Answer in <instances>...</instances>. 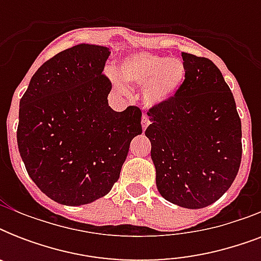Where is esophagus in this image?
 <instances>
[{
    "instance_id": "obj_1",
    "label": "esophagus",
    "mask_w": 261,
    "mask_h": 261,
    "mask_svg": "<svg viewBox=\"0 0 261 261\" xmlns=\"http://www.w3.org/2000/svg\"><path fill=\"white\" fill-rule=\"evenodd\" d=\"M149 124H150V120H149V118H147L146 115H143L142 116V128L143 130H146Z\"/></svg>"
}]
</instances>
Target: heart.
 Returning <instances> with one entry per match:
<instances>
[{"instance_id": "1", "label": "heart", "mask_w": 261, "mask_h": 261, "mask_svg": "<svg viewBox=\"0 0 261 261\" xmlns=\"http://www.w3.org/2000/svg\"><path fill=\"white\" fill-rule=\"evenodd\" d=\"M120 77L124 81L143 87V101L147 106H155L172 97L181 87L186 69L177 59L139 53L127 57L120 65ZM116 88L124 89L118 79H114Z\"/></svg>"}]
</instances>
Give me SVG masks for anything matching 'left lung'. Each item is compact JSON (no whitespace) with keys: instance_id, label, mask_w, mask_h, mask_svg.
I'll return each instance as SVG.
<instances>
[{"instance_id":"obj_1","label":"left lung","mask_w":261,"mask_h":261,"mask_svg":"<svg viewBox=\"0 0 261 261\" xmlns=\"http://www.w3.org/2000/svg\"><path fill=\"white\" fill-rule=\"evenodd\" d=\"M177 92L147 111L155 184L168 202L203 208L218 200L239 173L241 120L230 88L214 62L182 53Z\"/></svg>"}]
</instances>
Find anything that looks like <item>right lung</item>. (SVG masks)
<instances>
[{
  "label": "right lung",
  "instance_id": "right-lung-1",
  "mask_svg": "<svg viewBox=\"0 0 261 261\" xmlns=\"http://www.w3.org/2000/svg\"><path fill=\"white\" fill-rule=\"evenodd\" d=\"M110 48L77 44L43 63L20 100L17 145L32 181L55 202L80 206L118 181L142 111L108 106Z\"/></svg>",
  "mask_w": 261,
  "mask_h": 261
}]
</instances>
